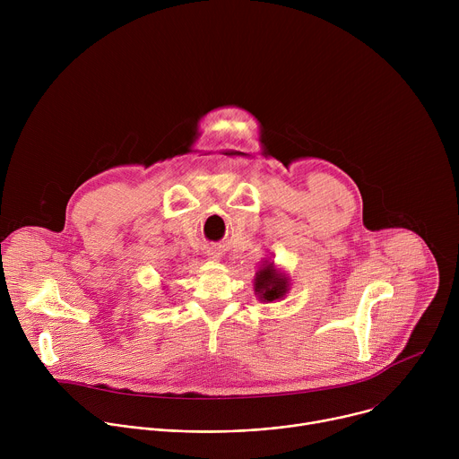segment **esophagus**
<instances>
[{"mask_svg":"<svg viewBox=\"0 0 459 459\" xmlns=\"http://www.w3.org/2000/svg\"><path fill=\"white\" fill-rule=\"evenodd\" d=\"M207 255H209L211 259H218V257H220V252L214 250V248H209V250H207Z\"/></svg>","mask_w":459,"mask_h":459,"instance_id":"obj_1","label":"esophagus"}]
</instances>
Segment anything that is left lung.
<instances>
[{
  "instance_id": "1",
  "label": "left lung",
  "mask_w": 459,
  "mask_h": 459,
  "mask_svg": "<svg viewBox=\"0 0 459 459\" xmlns=\"http://www.w3.org/2000/svg\"><path fill=\"white\" fill-rule=\"evenodd\" d=\"M289 290V278L281 274L274 264H267L255 273L254 292L261 301H276L281 299Z\"/></svg>"
}]
</instances>
